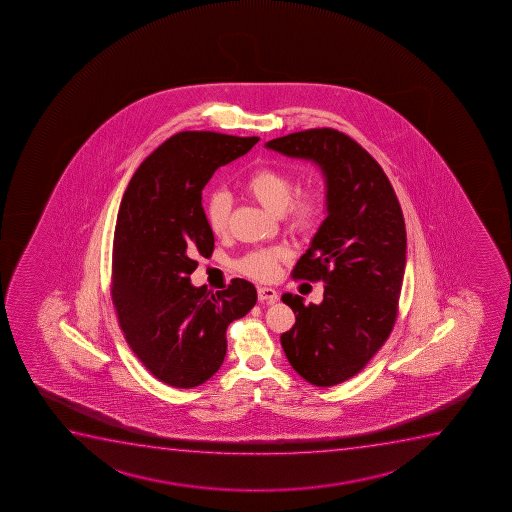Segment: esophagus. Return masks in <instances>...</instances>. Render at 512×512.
<instances>
[{"label": "esophagus", "mask_w": 512, "mask_h": 512, "mask_svg": "<svg viewBox=\"0 0 512 512\" xmlns=\"http://www.w3.org/2000/svg\"><path fill=\"white\" fill-rule=\"evenodd\" d=\"M259 300L262 301V303H276L277 298H279V295H277L276 289L272 288H265V286H260L259 291Z\"/></svg>", "instance_id": "1"}]
</instances>
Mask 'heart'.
<instances>
[{"label": "heart", "instance_id": "obj_1", "mask_svg": "<svg viewBox=\"0 0 512 512\" xmlns=\"http://www.w3.org/2000/svg\"><path fill=\"white\" fill-rule=\"evenodd\" d=\"M245 192L267 211L283 212L284 221L293 231L310 228L322 211V192L319 188H303L293 193V176L276 168H260L245 181ZM205 223L212 235L223 236L228 231L231 197L223 190L211 193L204 205ZM286 257L284 248H259L238 260V271L245 276L267 281L277 274L279 262Z\"/></svg>", "mask_w": 512, "mask_h": 512}]
</instances>
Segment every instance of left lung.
I'll return each instance as SVG.
<instances>
[{
	"label": "left lung",
	"instance_id": "obj_1",
	"mask_svg": "<svg viewBox=\"0 0 512 512\" xmlns=\"http://www.w3.org/2000/svg\"><path fill=\"white\" fill-rule=\"evenodd\" d=\"M284 156L319 164L327 217L291 276L325 284L320 305L286 293L296 322L281 336L291 367L317 387L361 372L396 324L406 265L403 211L384 169L334 128H312L267 142Z\"/></svg>",
	"mask_w": 512,
	"mask_h": 512
}]
</instances>
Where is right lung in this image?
Here are the masks:
<instances>
[{
    "label": "right lung",
    "mask_w": 512,
    "mask_h": 512,
    "mask_svg": "<svg viewBox=\"0 0 512 512\" xmlns=\"http://www.w3.org/2000/svg\"><path fill=\"white\" fill-rule=\"evenodd\" d=\"M259 137L180 132L140 164L121 199L113 240L111 296L128 346L164 384L192 389L223 365L226 329L257 303L245 279L212 293L195 288L197 255L211 257L202 190L217 168L245 156Z\"/></svg>",
    "instance_id": "1"
}]
</instances>
